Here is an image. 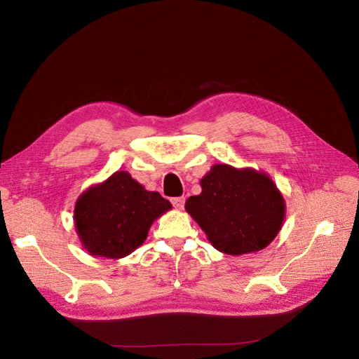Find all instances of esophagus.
Instances as JSON below:
<instances>
[{
    "instance_id": "34e87169",
    "label": "esophagus",
    "mask_w": 359,
    "mask_h": 359,
    "mask_svg": "<svg viewBox=\"0 0 359 359\" xmlns=\"http://www.w3.org/2000/svg\"><path fill=\"white\" fill-rule=\"evenodd\" d=\"M184 203H186V198L181 196V198H173L172 199V205L175 206L177 210H182L184 208Z\"/></svg>"
}]
</instances>
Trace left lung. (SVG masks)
<instances>
[{
  "instance_id": "1",
  "label": "left lung",
  "mask_w": 359,
  "mask_h": 359,
  "mask_svg": "<svg viewBox=\"0 0 359 359\" xmlns=\"http://www.w3.org/2000/svg\"><path fill=\"white\" fill-rule=\"evenodd\" d=\"M201 187V194L186 201V211L219 252L256 253L280 232L286 203L265 172L214 165Z\"/></svg>"
}]
</instances>
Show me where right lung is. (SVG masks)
<instances>
[{
    "label": "right lung",
    "mask_w": 359,
    "mask_h": 359,
    "mask_svg": "<svg viewBox=\"0 0 359 359\" xmlns=\"http://www.w3.org/2000/svg\"><path fill=\"white\" fill-rule=\"evenodd\" d=\"M170 208L158 191L145 190L128 172L118 170L81 194L73 219L91 256L121 259L144 244L151 224Z\"/></svg>",
    "instance_id": "right-lung-1"
}]
</instances>
